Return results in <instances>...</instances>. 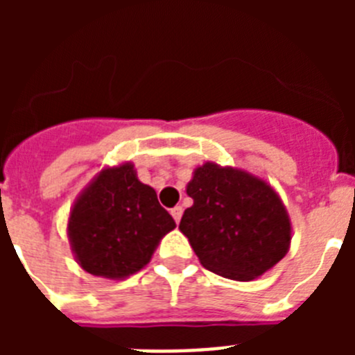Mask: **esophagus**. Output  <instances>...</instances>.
<instances>
[{
	"instance_id": "34e87169",
	"label": "esophagus",
	"mask_w": 355,
	"mask_h": 355,
	"mask_svg": "<svg viewBox=\"0 0 355 355\" xmlns=\"http://www.w3.org/2000/svg\"><path fill=\"white\" fill-rule=\"evenodd\" d=\"M171 213H172V216H174L175 224H180L181 216H183V208H181V206H175V208H172Z\"/></svg>"
}]
</instances>
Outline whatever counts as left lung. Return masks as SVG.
Listing matches in <instances>:
<instances>
[{
    "instance_id": "obj_1",
    "label": "left lung",
    "mask_w": 355,
    "mask_h": 355,
    "mask_svg": "<svg viewBox=\"0 0 355 355\" xmlns=\"http://www.w3.org/2000/svg\"><path fill=\"white\" fill-rule=\"evenodd\" d=\"M193 205L180 231L200 265L233 281H252L290 250L286 206L265 180L234 167L206 162L187 184Z\"/></svg>"
}]
</instances>
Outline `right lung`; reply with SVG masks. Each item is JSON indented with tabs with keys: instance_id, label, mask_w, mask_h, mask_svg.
Listing matches in <instances>:
<instances>
[{
	"instance_id": "obj_1",
	"label": "right lung",
	"mask_w": 355,
	"mask_h": 355,
	"mask_svg": "<svg viewBox=\"0 0 355 355\" xmlns=\"http://www.w3.org/2000/svg\"><path fill=\"white\" fill-rule=\"evenodd\" d=\"M175 227L155 188L131 162L105 167L74 200L67 236L78 265L105 279H126L150 261L159 240Z\"/></svg>"
}]
</instances>
